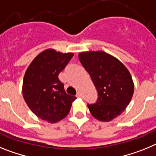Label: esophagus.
Here are the masks:
<instances>
[{
  "instance_id": "esophagus-1",
  "label": "esophagus",
  "mask_w": 156,
  "mask_h": 156,
  "mask_svg": "<svg viewBox=\"0 0 156 156\" xmlns=\"http://www.w3.org/2000/svg\"><path fill=\"white\" fill-rule=\"evenodd\" d=\"M76 97H78V98H82V94L81 93H78L76 95Z\"/></svg>"
}]
</instances>
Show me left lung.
Instances as JSON below:
<instances>
[{"instance_id":"8db88e82","label":"left lung","mask_w":156,"mask_h":156,"mask_svg":"<svg viewBox=\"0 0 156 156\" xmlns=\"http://www.w3.org/2000/svg\"><path fill=\"white\" fill-rule=\"evenodd\" d=\"M78 58L98 92L96 104L88 108L99 121L110 122L122 113L134 92L132 76L117 58L104 51H88Z\"/></svg>"}]
</instances>
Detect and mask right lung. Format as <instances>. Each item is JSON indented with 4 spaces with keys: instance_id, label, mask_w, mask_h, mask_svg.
Here are the masks:
<instances>
[{
    "instance_id": "obj_1",
    "label": "right lung",
    "mask_w": 156,
    "mask_h": 156,
    "mask_svg": "<svg viewBox=\"0 0 156 156\" xmlns=\"http://www.w3.org/2000/svg\"><path fill=\"white\" fill-rule=\"evenodd\" d=\"M48 48L39 53L26 70L23 96L31 112L39 119L55 123L68 115L75 97L67 94L58 75L73 57Z\"/></svg>"
}]
</instances>
